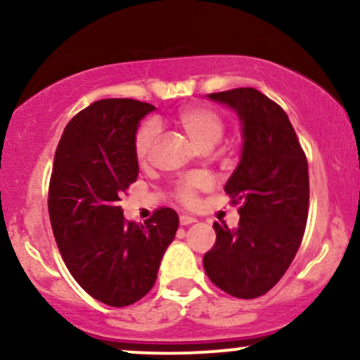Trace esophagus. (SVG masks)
Instances as JSON below:
<instances>
[{
    "mask_svg": "<svg viewBox=\"0 0 360 360\" xmlns=\"http://www.w3.org/2000/svg\"><path fill=\"white\" fill-rule=\"evenodd\" d=\"M196 221V218L189 217V214H181L179 217V223L181 225H191V223Z\"/></svg>",
    "mask_w": 360,
    "mask_h": 360,
    "instance_id": "1",
    "label": "esophagus"
}]
</instances>
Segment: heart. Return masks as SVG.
Masks as SVG:
<instances>
[{
	"label": "heart",
	"instance_id": "1",
	"mask_svg": "<svg viewBox=\"0 0 360 360\" xmlns=\"http://www.w3.org/2000/svg\"><path fill=\"white\" fill-rule=\"evenodd\" d=\"M172 123L181 128L200 150L212 148L225 131V120L217 110L201 105L186 106L179 110L172 118ZM157 137H159V128L155 122H146L139 127L134 139V154L140 166H147L150 162L157 146ZM206 186L208 181L205 177L189 176L174 186V194L181 203L191 206L196 203L198 191L205 189Z\"/></svg>",
	"mask_w": 360,
	"mask_h": 360
}]
</instances>
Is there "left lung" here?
<instances>
[{"mask_svg":"<svg viewBox=\"0 0 360 360\" xmlns=\"http://www.w3.org/2000/svg\"><path fill=\"white\" fill-rule=\"evenodd\" d=\"M237 111L242 159L225 193L240 205L235 230L214 221L217 242L203 266L214 286L235 298L266 295L291 266L308 220V160L286 111L254 88L208 94Z\"/></svg>","mask_w":360,"mask_h":360,"instance_id":"obj_1","label":"left lung"}]
</instances>
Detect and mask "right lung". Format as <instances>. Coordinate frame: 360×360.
<instances>
[{"label":"right lung","instance_id":"obj_1","mask_svg":"<svg viewBox=\"0 0 360 360\" xmlns=\"http://www.w3.org/2000/svg\"><path fill=\"white\" fill-rule=\"evenodd\" d=\"M154 110L128 98L94 101L68 123L53 157L49 217L57 247L77 284L115 308L150 291L179 226L172 208L155 210L139 225L120 206L139 176V122Z\"/></svg>","mask_w":360,"mask_h":360}]
</instances>
